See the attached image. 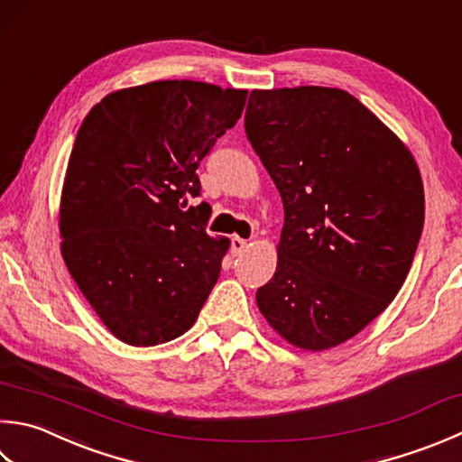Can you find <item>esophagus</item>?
<instances>
[{"label":"esophagus","instance_id":"obj_1","mask_svg":"<svg viewBox=\"0 0 462 462\" xmlns=\"http://www.w3.org/2000/svg\"><path fill=\"white\" fill-rule=\"evenodd\" d=\"M246 246H248V240H244V238H240V236H234V238H232V254H234V256L242 254L244 248H246Z\"/></svg>","mask_w":462,"mask_h":462}]
</instances>
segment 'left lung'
<instances>
[{"instance_id":"left-lung-1","label":"left lung","mask_w":462,"mask_h":462,"mask_svg":"<svg viewBox=\"0 0 462 462\" xmlns=\"http://www.w3.org/2000/svg\"><path fill=\"white\" fill-rule=\"evenodd\" d=\"M246 135L284 204L278 264L256 302L292 346L356 337L399 294L424 222L411 150L345 89H252Z\"/></svg>"}]
</instances>
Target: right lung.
<instances>
[{
    "instance_id": "add662e5",
    "label": "right lung",
    "mask_w": 462,
    "mask_h": 462,
    "mask_svg": "<svg viewBox=\"0 0 462 462\" xmlns=\"http://www.w3.org/2000/svg\"><path fill=\"white\" fill-rule=\"evenodd\" d=\"M246 89L162 79L116 89L81 122L60 200L61 256L116 338L156 346L192 328L228 238L204 224L200 166L240 120Z\"/></svg>"
}]
</instances>
